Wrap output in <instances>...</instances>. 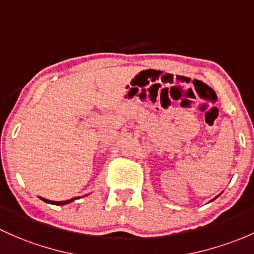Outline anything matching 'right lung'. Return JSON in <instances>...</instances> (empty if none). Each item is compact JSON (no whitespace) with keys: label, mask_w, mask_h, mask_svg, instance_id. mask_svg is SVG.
Instances as JSON below:
<instances>
[{"label":"right lung","mask_w":254,"mask_h":254,"mask_svg":"<svg viewBox=\"0 0 254 254\" xmlns=\"http://www.w3.org/2000/svg\"><path fill=\"white\" fill-rule=\"evenodd\" d=\"M40 198H41L42 201H44V202H46V203H51V204H57V205H63V204H68V203H70V202L75 201V199H78L79 197H74V198H71V199H68V201H62V202H53V201H50V199L42 198V197H40Z\"/></svg>","instance_id":"1"}]
</instances>
